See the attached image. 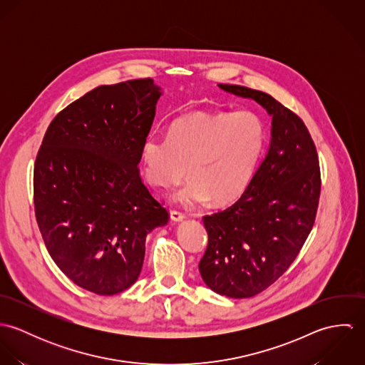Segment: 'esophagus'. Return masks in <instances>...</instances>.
<instances>
[{"mask_svg":"<svg viewBox=\"0 0 365 365\" xmlns=\"http://www.w3.org/2000/svg\"><path fill=\"white\" fill-rule=\"evenodd\" d=\"M170 219L173 222H181L185 219V215L182 212H178V210H171L170 212Z\"/></svg>","mask_w":365,"mask_h":365,"instance_id":"obj_1","label":"esophagus"}]
</instances>
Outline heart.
<instances>
[{
  "instance_id": "1",
  "label": "heart",
  "mask_w": 365,
  "mask_h": 365,
  "mask_svg": "<svg viewBox=\"0 0 365 365\" xmlns=\"http://www.w3.org/2000/svg\"><path fill=\"white\" fill-rule=\"evenodd\" d=\"M267 139V125L255 110L191 113L175 119L168 135L145 138V177L156 188H168L185 175L188 165L190 178L171 194V201L185 208L210 198L226 205L252 184Z\"/></svg>"
}]
</instances>
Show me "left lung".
Wrapping results in <instances>:
<instances>
[{"instance_id": "8db88e82", "label": "left lung", "mask_w": 365, "mask_h": 365, "mask_svg": "<svg viewBox=\"0 0 365 365\" xmlns=\"http://www.w3.org/2000/svg\"><path fill=\"white\" fill-rule=\"evenodd\" d=\"M220 90L256 101L271 120V142L246 192L204 216L208 247L200 272L212 291L250 298L274 284L297 259L312 230L320 168L304 120L269 94L242 86Z\"/></svg>"}]
</instances>
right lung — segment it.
<instances>
[{
  "label": "right lung",
  "mask_w": 365,
  "mask_h": 365,
  "mask_svg": "<svg viewBox=\"0 0 365 365\" xmlns=\"http://www.w3.org/2000/svg\"><path fill=\"white\" fill-rule=\"evenodd\" d=\"M160 97L152 78L100 86L56 115L36 156L35 215L46 249L97 295L136 282L148 233L168 222L138 168Z\"/></svg>",
  "instance_id": "add662e5"
}]
</instances>
